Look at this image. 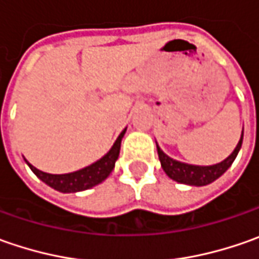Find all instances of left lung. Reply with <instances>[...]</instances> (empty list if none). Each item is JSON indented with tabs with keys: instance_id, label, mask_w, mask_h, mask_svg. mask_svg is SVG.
Instances as JSON below:
<instances>
[{
	"instance_id": "1",
	"label": "left lung",
	"mask_w": 259,
	"mask_h": 259,
	"mask_svg": "<svg viewBox=\"0 0 259 259\" xmlns=\"http://www.w3.org/2000/svg\"><path fill=\"white\" fill-rule=\"evenodd\" d=\"M242 138H244V131H242L241 140L234 150V153L228 158H225L222 163H218L214 165H204L203 167V165H192L176 161L173 158H170L168 155H165L160 150L158 145H157V153H158V158H160L163 170L170 179H173L179 183L190 184V186H206V184L214 182L216 179H219L231 167V164L234 163V160L239 153V148L242 145Z\"/></svg>"
}]
</instances>
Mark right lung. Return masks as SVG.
Instances as JSON below:
<instances>
[{
  "label": "right lung",
  "mask_w": 259,
  "mask_h": 259,
  "mask_svg": "<svg viewBox=\"0 0 259 259\" xmlns=\"http://www.w3.org/2000/svg\"><path fill=\"white\" fill-rule=\"evenodd\" d=\"M124 131L119 134V137L116 138L115 144L112 145V148L106 153V154L98 160L94 164L88 165L82 170H77L75 173H67V174H49L45 171L37 170L34 165H31L30 163H27L28 167L31 168V171L41 180L45 182L47 186L53 187L59 192L63 193H75V192H82L86 189H91L96 184L102 183L105 179L111 174V171L114 170L115 161L119 155V148H121V140L124 137Z\"/></svg>",
  "instance_id": "add662e5"
}]
</instances>
